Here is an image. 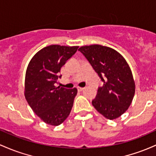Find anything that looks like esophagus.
Wrapping results in <instances>:
<instances>
[{"label":"esophagus","instance_id":"34e87169","mask_svg":"<svg viewBox=\"0 0 156 156\" xmlns=\"http://www.w3.org/2000/svg\"><path fill=\"white\" fill-rule=\"evenodd\" d=\"M77 90H78V91H83V90H84V87H77Z\"/></svg>","mask_w":156,"mask_h":156}]
</instances>
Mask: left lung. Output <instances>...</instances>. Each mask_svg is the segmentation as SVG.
Instances as JSON below:
<instances>
[{"label": "left lung", "mask_w": 156, "mask_h": 156, "mask_svg": "<svg viewBox=\"0 0 156 156\" xmlns=\"http://www.w3.org/2000/svg\"><path fill=\"white\" fill-rule=\"evenodd\" d=\"M78 50L104 83L98 88L93 106L110 120L121 116L130 107L136 87L127 61L116 50L101 45H85Z\"/></svg>", "instance_id": "1"}]
</instances>
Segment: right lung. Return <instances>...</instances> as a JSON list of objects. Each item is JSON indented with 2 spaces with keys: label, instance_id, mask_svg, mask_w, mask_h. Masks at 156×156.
I'll return each instance as SVG.
<instances>
[{
  "label": "right lung",
  "instance_id": "add662e5",
  "mask_svg": "<svg viewBox=\"0 0 156 156\" xmlns=\"http://www.w3.org/2000/svg\"><path fill=\"white\" fill-rule=\"evenodd\" d=\"M79 46L51 45L37 52L28 65L24 95L33 111L45 123L62 124L71 113L77 94L76 87H56L62 66Z\"/></svg>",
  "mask_w": 156,
  "mask_h": 156
}]
</instances>
